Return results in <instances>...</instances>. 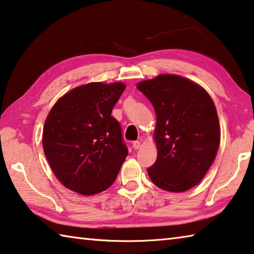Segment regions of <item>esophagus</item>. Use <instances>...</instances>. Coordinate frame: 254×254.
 Returning a JSON list of instances; mask_svg holds the SVG:
<instances>
[{"mask_svg": "<svg viewBox=\"0 0 254 254\" xmlns=\"http://www.w3.org/2000/svg\"><path fill=\"white\" fill-rule=\"evenodd\" d=\"M132 145H133V148H134V149L136 150V149H139V148H140L141 142H140V141H133Z\"/></svg>", "mask_w": 254, "mask_h": 254, "instance_id": "obj_1", "label": "esophagus"}]
</instances>
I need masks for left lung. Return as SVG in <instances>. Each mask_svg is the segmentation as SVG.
<instances>
[{
	"label": "left lung",
	"mask_w": 254,
	"mask_h": 254,
	"mask_svg": "<svg viewBox=\"0 0 254 254\" xmlns=\"http://www.w3.org/2000/svg\"><path fill=\"white\" fill-rule=\"evenodd\" d=\"M136 87L157 115L158 156L149 177L163 190L186 191L204 178L216 157L221 128L214 102L198 84L178 75H159Z\"/></svg>",
	"instance_id": "1"
}]
</instances>
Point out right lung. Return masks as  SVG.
Instances as JSON below:
<instances>
[{"mask_svg": "<svg viewBox=\"0 0 254 254\" xmlns=\"http://www.w3.org/2000/svg\"><path fill=\"white\" fill-rule=\"evenodd\" d=\"M123 83H89L60 97L46 119L42 145L66 188L81 195L104 191L115 182L127 148L112 110Z\"/></svg>", "mask_w": 254, "mask_h": 254, "instance_id": "1", "label": "right lung"}]
</instances>
